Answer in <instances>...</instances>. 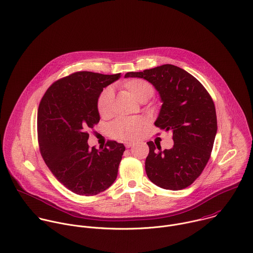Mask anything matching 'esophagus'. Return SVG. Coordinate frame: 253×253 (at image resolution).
Masks as SVG:
<instances>
[{"label": "esophagus", "instance_id": "34e87169", "mask_svg": "<svg viewBox=\"0 0 253 253\" xmlns=\"http://www.w3.org/2000/svg\"><path fill=\"white\" fill-rule=\"evenodd\" d=\"M125 145H126V148H129V147H131V146L133 145V143H132V142H126Z\"/></svg>", "mask_w": 253, "mask_h": 253}]
</instances>
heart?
I'll use <instances>...</instances> for the list:
<instances>
[{
    "label": "heart",
    "instance_id": "1",
    "mask_svg": "<svg viewBox=\"0 0 253 253\" xmlns=\"http://www.w3.org/2000/svg\"><path fill=\"white\" fill-rule=\"evenodd\" d=\"M122 88L127 91L135 100L144 103L149 100L155 93L154 86L140 78H132L125 81ZM115 94L111 87L104 89L100 94L97 102V108L102 118H108L113 113ZM145 122L140 118H120L112 123L109 126L110 133L113 137L122 140H135L143 131Z\"/></svg>",
    "mask_w": 253,
    "mask_h": 253
}]
</instances>
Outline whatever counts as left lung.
<instances>
[{
  "label": "left lung",
  "mask_w": 253,
  "mask_h": 253,
  "mask_svg": "<svg viewBox=\"0 0 253 253\" xmlns=\"http://www.w3.org/2000/svg\"><path fill=\"white\" fill-rule=\"evenodd\" d=\"M125 77L143 78L155 87L163 102L155 126L172 132L171 149L161 151L160 144L147 142V177L163 189L187 188L202 174L212 150L217 126L211 95L194 76L171 64Z\"/></svg>",
  "instance_id": "left-lung-1"
}]
</instances>
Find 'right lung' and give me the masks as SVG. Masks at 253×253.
Masks as SVG:
<instances>
[{"label": "right lung", "instance_id": "obj_1", "mask_svg": "<svg viewBox=\"0 0 253 253\" xmlns=\"http://www.w3.org/2000/svg\"><path fill=\"white\" fill-rule=\"evenodd\" d=\"M121 77L89 71L55 81L38 111L41 154L54 177L71 192L94 196L116 180L123 143L108 140L100 149L88 145L89 129L100 121L97 102L103 89Z\"/></svg>", "mask_w": 253, "mask_h": 253}]
</instances>
